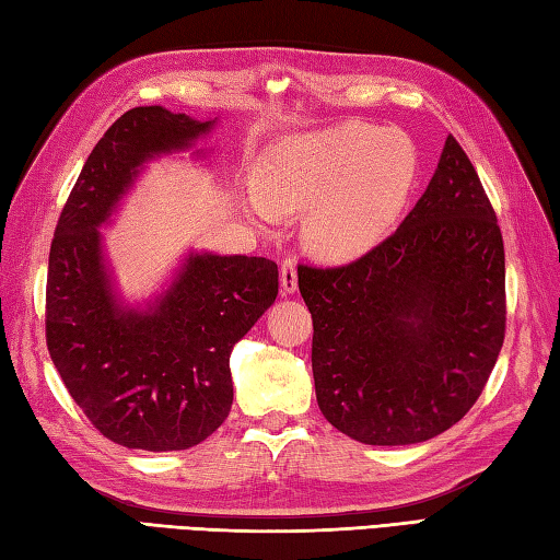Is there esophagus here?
I'll return each mask as SVG.
<instances>
[{
  "instance_id": "esophagus-1",
  "label": "esophagus",
  "mask_w": 560,
  "mask_h": 560,
  "mask_svg": "<svg viewBox=\"0 0 560 560\" xmlns=\"http://www.w3.org/2000/svg\"><path fill=\"white\" fill-rule=\"evenodd\" d=\"M280 284H282V292L288 294L296 290V266L292 258H284L280 264Z\"/></svg>"
}]
</instances>
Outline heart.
I'll list each match as a JSON object with an SVG mask.
<instances>
[{
	"label": "heart",
	"mask_w": 560,
	"mask_h": 560,
	"mask_svg": "<svg viewBox=\"0 0 560 560\" xmlns=\"http://www.w3.org/2000/svg\"><path fill=\"white\" fill-rule=\"evenodd\" d=\"M418 174L416 144L401 130L362 120L290 135L258 159L248 214L304 210V242L328 260H350L389 232Z\"/></svg>",
	"instance_id": "obj_1"
}]
</instances>
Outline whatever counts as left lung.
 I'll use <instances>...</instances> for the list:
<instances>
[{
    "label": "left lung",
    "mask_w": 560,
    "mask_h": 560,
    "mask_svg": "<svg viewBox=\"0 0 560 560\" xmlns=\"http://www.w3.org/2000/svg\"><path fill=\"white\" fill-rule=\"evenodd\" d=\"M316 401L348 438L425 442L469 413L505 340L498 217L450 135L398 230L358 260L300 266Z\"/></svg>",
    "instance_id": "obj_1"
}]
</instances>
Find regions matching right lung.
Wrapping results in <instances>:
<instances>
[{"mask_svg":"<svg viewBox=\"0 0 560 560\" xmlns=\"http://www.w3.org/2000/svg\"><path fill=\"white\" fill-rule=\"evenodd\" d=\"M217 120L140 106L110 125L55 226L45 340L67 392L101 435L128 450L196 447L234 401L232 348L278 296V266L258 256L188 254L144 310L118 302L98 226L144 162L184 152Z\"/></svg>","mask_w":560,"mask_h":560,"instance_id":"1","label":"right lung"}]
</instances>
